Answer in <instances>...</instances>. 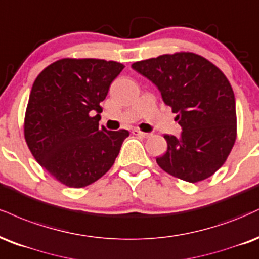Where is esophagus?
<instances>
[{"mask_svg":"<svg viewBox=\"0 0 259 259\" xmlns=\"http://www.w3.org/2000/svg\"><path fill=\"white\" fill-rule=\"evenodd\" d=\"M132 133H133V135H135V136L142 137V138H149V137H151V133L142 132V131H139V130H133Z\"/></svg>","mask_w":259,"mask_h":259,"instance_id":"1","label":"esophagus"}]
</instances>
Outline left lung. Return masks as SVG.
<instances>
[{
  "mask_svg": "<svg viewBox=\"0 0 259 259\" xmlns=\"http://www.w3.org/2000/svg\"><path fill=\"white\" fill-rule=\"evenodd\" d=\"M132 68L159 88L183 130L179 138L165 136L167 151L157 157V165L189 183L211 177L236 139L235 97L226 75L189 52L142 60Z\"/></svg>",
  "mask_w": 259,
  "mask_h": 259,
  "instance_id": "obj_1",
  "label": "left lung"
}]
</instances>
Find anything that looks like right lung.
Wrapping results in <instances>:
<instances>
[{
  "label": "right lung",
  "mask_w": 259,
  "mask_h": 259,
  "mask_svg": "<svg viewBox=\"0 0 259 259\" xmlns=\"http://www.w3.org/2000/svg\"><path fill=\"white\" fill-rule=\"evenodd\" d=\"M123 68L112 60L65 58L33 82L24 122L26 144L39 165L66 187L98 181L130 136L126 130L99 127L98 118L100 102Z\"/></svg>",
  "instance_id": "1"
}]
</instances>
